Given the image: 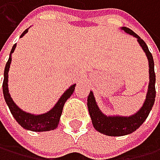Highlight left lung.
<instances>
[{"instance_id": "1", "label": "left lung", "mask_w": 160, "mask_h": 160, "mask_svg": "<svg viewBox=\"0 0 160 160\" xmlns=\"http://www.w3.org/2000/svg\"><path fill=\"white\" fill-rule=\"evenodd\" d=\"M122 29L133 35L134 37L138 39V42L142 46V50L145 51L146 55L148 59V66H149V83H148V90L146 101L142 106V108L130 117H122V116H106L101 113V111L98 108L95 102L93 93L90 91L89 95L88 96V112L91 118L93 127L102 134L107 136H125L131 134L140 128L142 124L146 121L149 112L154 104L155 100V72H154V63L152 53L149 52L148 48L138 34H136L133 30L129 29L128 27H122Z\"/></svg>"}]
</instances>
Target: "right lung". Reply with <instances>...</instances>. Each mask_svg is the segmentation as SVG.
Masks as SVG:
<instances>
[{
	"instance_id": "1",
	"label": "right lung",
	"mask_w": 160,
	"mask_h": 160,
	"mask_svg": "<svg viewBox=\"0 0 160 160\" xmlns=\"http://www.w3.org/2000/svg\"><path fill=\"white\" fill-rule=\"evenodd\" d=\"M27 31L28 29L22 32L20 37L23 36ZM15 47H17V44H14L12 46V49L11 51V54H9L8 61L6 64L5 72H4L2 93H4V97H5V100L8 104V106L9 110H11L12 116L14 117V119L17 120V122L21 127H23L26 130L33 131V132H44V131H51V130L56 129L58 127L60 117L62 115L64 104L67 101V99L72 94L73 90H75L76 84H72V87H70L64 92V94L61 96L59 101L56 103L55 106H54L49 112L41 114V115H33V114L26 113L24 111H22L12 101L11 95L8 93V73L9 66H11V62H12V54L13 53Z\"/></svg>"
}]
</instances>
